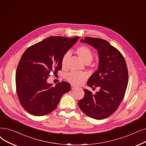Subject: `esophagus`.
Returning a JSON list of instances; mask_svg holds the SVG:
<instances>
[{"mask_svg": "<svg viewBox=\"0 0 146 146\" xmlns=\"http://www.w3.org/2000/svg\"><path fill=\"white\" fill-rule=\"evenodd\" d=\"M71 88H72V90H74V89H76L77 87L75 85H71Z\"/></svg>", "mask_w": 146, "mask_h": 146, "instance_id": "esophagus-1", "label": "esophagus"}]
</instances>
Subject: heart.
I'll return each mask as SVG.
<instances>
[{
	"mask_svg": "<svg viewBox=\"0 0 146 146\" xmlns=\"http://www.w3.org/2000/svg\"><path fill=\"white\" fill-rule=\"evenodd\" d=\"M76 52L79 57L83 60L86 64L91 62L93 58V54L92 50L90 48L86 46L82 45L78 46ZM69 56V54L66 53L63 55L61 60V66L64 67L66 65L67 60ZM67 80L73 85H80L82 84L87 78V74L84 72H72L68 73L66 76Z\"/></svg>",
	"mask_w": 146,
	"mask_h": 146,
	"instance_id": "b5f03b06",
	"label": "heart"
}]
</instances>
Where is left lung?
<instances>
[{"label": "left lung", "instance_id": "8db88e82", "mask_svg": "<svg viewBox=\"0 0 146 146\" xmlns=\"http://www.w3.org/2000/svg\"><path fill=\"white\" fill-rule=\"evenodd\" d=\"M80 41L97 50L98 70L89 78L87 85L100 90L92 95L84 89V97L78 101V106L89 117L106 119L117 110L124 97L128 82L127 66L122 54L106 40L87 37Z\"/></svg>", "mask_w": 146, "mask_h": 146}]
</instances>
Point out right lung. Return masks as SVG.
<instances>
[{"instance_id":"right-lung-1","label":"right lung","mask_w":146,"mask_h":146,"mask_svg":"<svg viewBox=\"0 0 146 146\" xmlns=\"http://www.w3.org/2000/svg\"><path fill=\"white\" fill-rule=\"evenodd\" d=\"M79 39L51 36L28 48L19 61L15 75L19 101L28 113L44 116L54 111L71 85L62 81L52 86L47 79L50 73L61 70L63 55Z\"/></svg>"}]
</instances>
